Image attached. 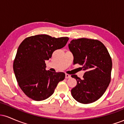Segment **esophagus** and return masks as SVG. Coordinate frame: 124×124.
I'll list each match as a JSON object with an SVG mask.
<instances>
[{"instance_id":"1","label":"esophagus","mask_w":124,"mask_h":124,"mask_svg":"<svg viewBox=\"0 0 124 124\" xmlns=\"http://www.w3.org/2000/svg\"><path fill=\"white\" fill-rule=\"evenodd\" d=\"M70 78V75H68V74H66V75H65V78H66V79H68V78Z\"/></svg>"}]
</instances>
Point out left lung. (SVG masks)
I'll return each mask as SVG.
<instances>
[{
	"mask_svg": "<svg viewBox=\"0 0 124 124\" xmlns=\"http://www.w3.org/2000/svg\"><path fill=\"white\" fill-rule=\"evenodd\" d=\"M73 55L74 64L82 65L83 79L72 75L77 81L71 90L77 101L89 104L103 95L111 81L112 60L104 45L100 41L88 38L73 39L68 45Z\"/></svg>",
	"mask_w": 124,
	"mask_h": 124,
	"instance_id": "left-lung-1",
	"label": "left lung"
}]
</instances>
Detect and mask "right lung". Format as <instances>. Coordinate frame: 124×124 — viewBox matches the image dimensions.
Segmentation results:
<instances>
[{
	"instance_id": "right-lung-1",
	"label": "right lung",
	"mask_w": 124,
	"mask_h": 124,
	"mask_svg": "<svg viewBox=\"0 0 124 124\" xmlns=\"http://www.w3.org/2000/svg\"><path fill=\"white\" fill-rule=\"evenodd\" d=\"M68 40V37L40 34L26 38L20 44L13 70L18 86L27 96L35 101L48 99L65 79L63 72L46 70L45 61L51 58L54 51L65 46Z\"/></svg>"
}]
</instances>
